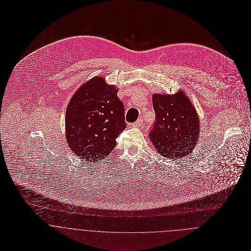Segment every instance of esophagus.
I'll return each mask as SVG.
<instances>
[{
	"label": "esophagus",
	"instance_id": "34e87169",
	"mask_svg": "<svg viewBox=\"0 0 251 251\" xmlns=\"http://www.w3.org/2000/svg\"><path fill=\"white\" fill-rule=\"evenodd\" d=\"M144 126L143 118H140L137 122L133 123L132 124V126H139V127H142Z\"/></svg>",
	"mask_w": 251,
	"mask_h": 251
}]
</instances>
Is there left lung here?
Returning a JSON list of instances; mask_svg holds the SVG:
<instances>
[{
	"label": "left lung",
	"instance_id": "1",
	"mask_svg": "<svg viewBox=\"0 0 251 251\" xmlns=\"http://www.w3.org/2000/svg\"><path fill=\"white\" fill-rule=\"evenodd\" d=\"M155 122L150 139L164 157L179 159L194 150L199 137V118L183 92L175 95H153Z\"/></svg>",
	"mask_w": 251,
	"mask_h": 251
}]
</instances>
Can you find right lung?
Wrapping results in <instances>:
<instances>
[{
	"instance_id": "right-lung-1",
	"label": "right lung",
	"mask_w": 251,
	"mask_h": 251,
	"mask_svg": "<svg viewBox=\"0 0 251 251\" xmlns=\"http://www.w3.org/2000/svg\"><path fill=\"white\" fill-rule=\"evenodd\" d=\"M117 93L115 86L96 76L73 95L66 113V140L77 156L100 161L116 147V138L126 127Z\"/></svg>"
}]
</instances>
